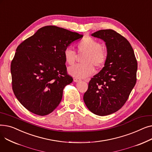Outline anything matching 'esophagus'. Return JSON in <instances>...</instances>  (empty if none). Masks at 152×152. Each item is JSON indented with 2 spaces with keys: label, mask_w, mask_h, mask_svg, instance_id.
<instances>
[{
  "label": "esophagus",
  "mask_w": 152,
  "mask_h": 152,
  "mask_svg": "<svg viewBox=\"0 0 152 152\" xmlns=\"http://www.w3.org/2000/svg\"><path fill=\"white\" fill-rule=\"evenodd\" d=\"M73 80H74V81H75V82L77 83V82L80 81H81V79H79V78H77V77H74Z\"/></svg>",
  "instance_id": "34e87169"
}]
</instances>
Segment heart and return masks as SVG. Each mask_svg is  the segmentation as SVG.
Listing matches in <instances>:
<instances>
[{"instance_id":"heart-1","label":"heart","mask_w":152,"mask_h":152,"mask_svg":"<svg viewBox=\"0 0 152 152\" xmlns=\"http://www.w3.org/2000/svg\"><path fill=\"white\" fill-rule=\"evenodd\" d=\"M79 54H84L82 59L83 64L76 65L69 68L70 75L77 78H85L91 75L94 71V67L102 68L107 61V51L102 48L101 44L94 39L86 37L77 44ZM64 58L69 66L73 65L76 58V52L71 47H68L64 50Z\"/></svg>"}]
</instances>
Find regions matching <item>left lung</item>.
Masks as SVG:
<instances>
[{
	"instance_id": "left-lung-1",
	"label": "left lung",
	"mask_w": 152,
	"mask_h": 152,
	"mask_svg": "<svg viewBox=\"0 0 152 152\" xmlns=\"http://www.w3.org/2000/svg\"><path fill=\"white\" fill-rule=\"evenodd\" d=\"M105 42L108 53L102 70L89 83L83 99L95 115L106 116L120 109L136 83L137 62L129 41L113 29L91 34Z\"/></svg>"
}]
</instances>
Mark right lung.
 Listing matches in <instances>:
<instances>
[{"mask_svg": "<svg viewBox=\"0 0 152 152\" xmlns=\"http://www.w3.org/2000/svg\"><path fill=\"white\" fill-rule=\"evenodd\" d=\"M83 37L66 29L46 26L18 46L11 63L12 89L31 113L45 116L60 104L64 87L73 80L67 74L64 50Z\"/></svg>", "mask_w": 152, "mask_h": 152, "instance_id": "add662e5", "label": "right lung"}]
</instances>
